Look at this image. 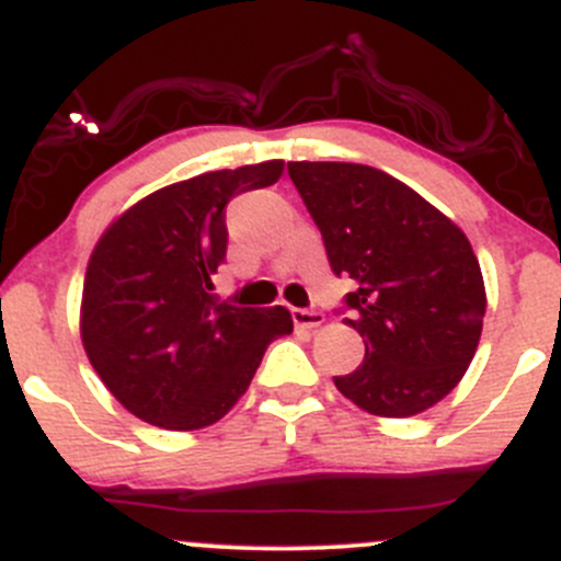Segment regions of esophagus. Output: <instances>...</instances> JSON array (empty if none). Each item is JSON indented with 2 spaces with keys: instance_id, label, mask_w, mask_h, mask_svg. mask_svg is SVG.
Wrapping results in <instances>:
<instances>
[{
  "instance_id": "34e87169",
  "label": "esophagus",
  "mask_w": 561,
  "mask_h": 561,
  "mask_svg": "<svg viewBox=\"0 0 561 561\" xmlns=\"http://www.w3.org/2000/svg\"><path fill=\"white\" fill-rule=\"evenodd\" d=\"M290 314L298 329H318L323 323V312H314V309H290Z\"/></svg>"
}]
</instances>
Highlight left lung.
Returning <instances> with one entry per match:
<instances>
[{"label": "left lung", "mask_w": 561, "mask_h": 561, "mask_svg": "<svg viewBox=\"0 0 561 561\" xmlns=\"http://www.w3.org/2000/svg\"><path fill=\"white\" fill-rule=\"evenodd\" d=\"M336 276H351L347 325L364 362L334 383L375 416H413L469 369L485 318L480 263L453 219L397 178L364 164L290 161Z\"/></svg>", "instance_id": "left-lung-1"}]
</instances>
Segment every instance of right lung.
Listing matches in <instances>:
<instances>
[{
    "instance_id": "obj_1",
    "label": "right lung",
    "mask_w": 561,
    "mask_h": 561,
    "mask_svg": "<svg viewBox=\"0 0 561 561\" xmlns=\"http://www.w3.org/2000/svg\"><path fill=\"white\" fill-rule=\"evenodd\" d=\"M282 170L263 161L172 183L130 205L92 249L81 342L106 389L148 425L219 422L265 347L293 331L285 307H236L210 293L227 254V203L271 186Z\"/></svg>"
}]
</instances>
